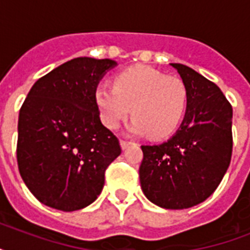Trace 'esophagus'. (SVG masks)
<instances>
[{
	"instance_id": "esophagus-1",
	"label": "esophagus",
	"mask_w": 250,
	"mask_h": 250,
	"mask_svg": "<svg viewBox=\"0 0 250 250\" xmlns=\"http://www.w3.org/2000/svg\"><path fill=\"white\" fill-rule=\"evenodd\" d=\"M132 144V141H127V140H121V146L122 149H125L127 146H129V145Z\"/></svg>"
}]
</instances>
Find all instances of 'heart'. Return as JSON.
Segmentation results:
<instances>
[{"mask_svg": "<svg viewBox=\"0 0 250 250\" xmlns=\"http://www.w3.org/2000/svg\"><path fill=\"white\" fill-rule=\"evenodd\" d=\"M94 100L106 127L118 128L132 109L131 131L162 139L178 128L188 94L178 78L149 66H133L115 75L114 86H97Z\"/></svg>", "mask_w": 250, "mask_h": 250, "instance_id": "heart-1", "label": "heart"}]
</instances>
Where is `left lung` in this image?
Wrapping results in <instances>:
<instances>
[{
	"label": "left lung",
	"mask_w": 250,
	"mask_h": 250,
	"mask_svg": "<svg viewBox=\"0 0 250 250\" xmlns=\"http://www.w3.org/2000/svg\"><path fill=\"white\" fill-rule=\"evenodd\" d=\"M187 88L180 128L160 145H141V189L165 209H188L205 201L232 156V106L219 86L180 63H171Z\"/></svg>",
	"instance_id": "obj_1"
}]
</instances>
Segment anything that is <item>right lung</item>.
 I'll return each mask as SVG.
<instances>
[{
	"instance_id": "obj_1",
	"label": "right lung",
	"mask_w": 250,
	"mask_h": 250,
	"mask_svg": "<svg viewBox=\"0 0 250 250\" xmlns=\"http://www.w3.org/2000/svg\"><path fill=\"white\" fill-rule=\"evenodd\" d=\"M117 62L79 57L33 84L19 111L18 168L46 206L74 211L101 193L105 171L122 153L101 123L94 92Z\"/></svg>"
}]
</instances>
